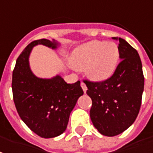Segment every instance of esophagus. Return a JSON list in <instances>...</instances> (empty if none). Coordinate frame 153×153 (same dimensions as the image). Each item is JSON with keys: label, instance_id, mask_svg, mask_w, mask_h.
<instances>
[{"label": "esophagus", "instance_id": "1", "mask_svg": "<svg viewBox=\"0 0 153 153\" xmlns=\"http://www.w3.org/2000/svg\"><path fill=\"white\" fill-rule=\"evenodd\" d=\"M81 86H82V88L84 93H86V92H87V86H86V84H85L84 82H81Z\"/></svg>", "mask_w": 153, "mask_h": 153}]
</instances>
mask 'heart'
<instances>
[{"instance_id": "heart-1", "label": "heart", "mask_w": 153, "mask_h": 153, "mask_svg": "<svg viewBox=\"0 0 153 153\" xmlns=\"http://www.w3.org/2000/svg\"><path fill=\"white\" fill-rule=\"evenodd\" d=\"M120 51L112 42L92 41L76 49L71 56L74 66L86 70L93 81L102 82L111 77L117 67Z\"/></svg>"}]
</instances>
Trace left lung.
<instances>
[{
    "label": "left lung",
    "instance_id": "8db88e82",
    "mask_svg": "<svg viewBox=\"0 0 153 153\" xmlns=\"http://www.w3.org/2000/svg\"><path fill=\"white\" fill-rule=\"evenodd\" d=\"M121 62L114 74L104 82L85 81L92 101L91 120L101 134L113 137L131 127L138 115L144 90V76L138 52L120 37Z\"/></svg>",
    "mask_w": 153,
    "mask_h": 153
}]
</instances>
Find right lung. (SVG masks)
<instances>
[{
  "instance_id": "add662e5",
  "label": "right lung",
  "mask_w": 153,
  "mask_h": 153,
  "mask_svg": "<svg viewBox=\"0 0 153 153\" xmlns=\"http://www.w3.org/2000/svg\"><path fill=\"white\" fill-rule=\"evenodd\" d=\"M37 45L52 50L61 46L54 39H41L26 46L16 60L12 73L13 99L26 126L41 137L51 138L65 131L71 112L83 91L79 81L66 83L60 75L51 78L36 76L30 69L29 57Z\"/></svg>"
}]
</instances>
